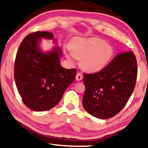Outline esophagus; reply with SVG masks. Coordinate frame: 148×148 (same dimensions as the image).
Listing matches in <instances>:
<instances>
[{"label": "esophagus", "mask_w": 148, "mask_h": 148, "mask_svg": "<svg viewBox=\"0 0 148 148\" xmlns=\"http://www.w3.org/2000/svg\"><path fill=\"white\" fill-rule=\"evenodd\" d=\"M83 74H81V73H77V74H76V80H78V81H79V80H81L83 79Z\"/></svg>", "instance_id": "esophagus-1"}]
</instances>
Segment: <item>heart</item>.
<instances>
[{"instance_id": "1", "label": "heart", "mask_w": 148, "mask_h": 148, "mask_svg": "<svg viewBox=\"0 0 148 148\" xmlns=\"http://www.w3.org/2000/svg\"><path fill=\"white\" fill-rule=\"evenodd\" d=\"M113 54V48L99 38L76 39L72 46L69 57L82 58V65L86 70L96 72L105 68Z\"/></svg>"}]
</instances>
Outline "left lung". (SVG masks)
I'll return each mask as SVG.
<instances>
[{"mask_svg": "<svg viewBox=\"0 0 148 148\" xmlns=\"http://www.w3.org/2000/svg\"><path fill=\"white\" fill-rule=\"evenodd\" d=\"M83 76L84 108L99 119L111 118L122 110L135 87V55L131 51L121 52L100 72Z\"/></svg>", "mask_w": 148, "mask_h": 148, "instance_id": "1", "label": "left lung"}]
</instances>
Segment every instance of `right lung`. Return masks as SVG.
<instances>
[{
	"instance_id": "right-lung-1",
	"label": "right lung",
	"mask_w": 148,
	"mask_h": 148,
	"mask_svg": "<svg viewBox=\"0 0 148 148\" xmlns=\"http://www.w3.org/2000/svg\"><path fill=\"white\" fill-rule=\"evenodd\" d=\"M42 38L54 39L53 33L36 31L20 44L14 63V78L23 103L35 111H44L57 105L67 87L75 80L76 70L61 66V48L44 53L39 48Z\"/></svg>"
}]
</instances>
